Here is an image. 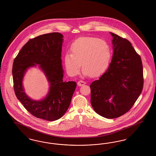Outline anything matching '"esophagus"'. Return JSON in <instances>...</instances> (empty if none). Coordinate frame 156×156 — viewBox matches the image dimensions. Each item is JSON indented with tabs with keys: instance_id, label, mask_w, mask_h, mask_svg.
Listing matches in <instances>:
<instances>
[{
	"instance_id": "34e87169",
	"label": "esophagus",
	"mask_w": 156,
	"mask_h": 156,
	"mask_svg": "<svg viewBox=\"0 0 156 156\" xmlns=\"http://www.w3.org/2000/svg\"><path fill=\"white\" fill-rule=\"evenodd\" d=\"M77 84H78V85L79 87H81V86H83V85H85V84H86V82L83 81H80L78 82Z\"/></svg>"
}]
</instances>
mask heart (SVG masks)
<instances>
[{"instance_id": "obj_1", "label": "heart", "mask_w": 156, "mask_h": 156, "mask_svg": "<svg viewBox=\"0 0 156 156\" xmlns=\"http://www.w3.org/2000/svg\"><path fill=\"white\" fill-rule=\"evenodd\" d=\"M71 53H66L64 62L69 74H78L82 67L83 74L97 77L101 75L109 65L112 57L108 43L94 37H80L71 44Z\"/></svg>"}]
</instances>
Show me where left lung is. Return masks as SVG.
<instances>
[{"label":"left lung","instance_id":"left-lung-1","mask_svg":"<svg viewBox=\"0 0 156 156\" xmlns=\"http://www.w3.org/2000/svg\"><path fill=\"white\" fill-rule=\"evenodd\" d=\"M110 33L112 62L99 80L90 84V103L99 115L115 119L128 112L137 100L143 89L144 74L140 57L131 42Z\"/></svg>","mask_w":156,"mask_h":156}]
</instances>
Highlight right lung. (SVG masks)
I'll return each instance as SVG.
<instances>
[{
  "label": "right lung",
  "instance_id": "obj_1",
  "mask_svg": "<svg viewBox=\"0 0 156 156\" xmlns=\"http://www.w3.org/2000/svg\"><path fill=\"white\" fill-rule=\"evenodd\" d=\"M63 35L58 32L30 39L20 51L12 65L15 94L25 109L38 119L53 121L60 119L69 108L76 87L75 81L64 82L62 50ZM37 66L49 83L48 94L34 100L25 92L23 80L28 69Z\"/></svg>",
  "mask_w": 156,
  "mask_h": 156
}]
</instances>
